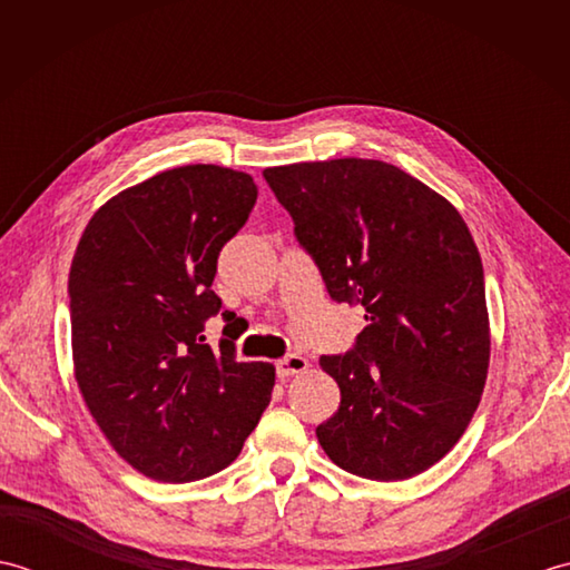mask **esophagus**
<instances>
[{
	"label": "esophagus",
	"instance_id": "esophagus-1",
	"mask_svg": "<svg viewBox=\"0 0 570 570\" xmlns=\"http://www.w3.org/2000/svg\"><path fill=\"white\" fill-rule=\"evenodd\" d=\"M308 370V360L301 355H286L284 360L276 362L278 377H294V374H304Z\"/></svg>",
	"mask_w": 570,
	"mask_h": 570
}]
</instances>
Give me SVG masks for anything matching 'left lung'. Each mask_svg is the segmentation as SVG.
Returning <instances> with one entry per match:
<instances>
[{"label": "left lung", "instance_id": "1", "mask_svg": "<svg viewBox=\"0 0 570 570\" xmlns=\"http://www.w3.org/2000/svg\"><path fill=\"white\" fill-rule=\"evenodd\" d=\"M333 301L365 306L347 355L321 357L341 406L316 429L337 468L367 480L429 470L465 433L490 367L485 274L463 217L374 159L264 168Z\"/></svg>", "mask_w": 570, "mask_h": 570}]
</instances>
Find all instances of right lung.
<instances>
[{
	"label": "right lung",
	"instance_id": "right-lung-1",
	"mask_svg": "<svg viewBox=\"0 0 570 570\" xmlns=\"http://www.w3.org/2000/svg\"><path fill=\"white\" fill-rule=\"evenodd\" d=\"M254 200L247 174L178 166L117 193L78 242L68 276L72 372L105 439L151 480L227 468L269 406L272 362H237V335L213 353L203 335L223 306L217 254Z\"/></svg>",
	"mask_w": 570,
	"mask_h": 570
}]
</instances>
